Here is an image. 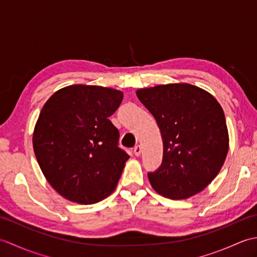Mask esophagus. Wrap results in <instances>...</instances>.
<instances>
[{"instance_id": "obj_1", "label": "esophagus", "mask_w": 257, "mask_h": 257, "mask_svg": "<svg viewBox=\"0 0 257 257\" xmlns=\"http://www.w3.org/2000/svg\"><path fill=\"white\" fill-rule=\"evenodd\" d=\"M134 154L136 157H139L141 154V147L140 146H136L134 148Z\"/></svg>"}]
</instances>
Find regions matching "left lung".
Returning <instances> with one entry per match:
<instances>
[{
    "mask_svg": "<svg viewBox=\"0 0 257 257\" xmlns=\"http://www.w3.org/2000/svg\"><path fill=\"white\" fill-rule=\"evenodd\" d=\"M136 94L155 117L163 143L161 166L148 173L151 187L171 200L200 193L219 174L228 151L219 101L187 83L140 88Z\"/></svg>",
    "mask_w": 257,
    "mask_h": 257,
    "instance_id": "1",
    "label": "left lung"
}]
</instances>
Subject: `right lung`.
<instances>
[{
  "instance_id": "right-lung-1",
  "label": "right lung",
  "mask_w": 257,
  "mask_h": 257,
  "mask_svg": "<svg viewBox=\"0 0 257 257\" xmlns=\"http://www.w3.org/2000/svg\"><path fill=\"white\" fill-rule=\"evenodd\" d=\"M123 92L92 85L57 90L43 106L33 149L44 177L63 198L94 204L116 189L129 156L118 148L119 132L108 118Z\"/></svg>"
}]
</instances>
